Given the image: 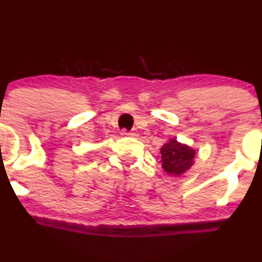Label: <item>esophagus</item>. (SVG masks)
<instances>
[{"instance_id":"esophagus-1","label":"esophagus","mask_w":262,"mask_h":262,"mask_svg":"<svg viewBox=\"0 0 262 262\" xmlns=\"http://www.w3.org/2000/svg\"><path fill=\"white\" fill-rule=\"evenodd\" d=\"M121 135H122V136H131V137H135V136H137V132H136V131H126V130H122V132H121Z\"/></svg>"}]
</instances>
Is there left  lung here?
<instances>
[{
	"label": "left lung",
	"instance_id": "obj_1",
	"mask_svg": "<svg viewBox=\"0 0 262 262\" xmlns=\"http://www.w3.org/2000/svg\"><path fill=\"white\" fill-rule=\"evenodd\" d=\"M195 155V149L177 141V139H170L160 149L162 168L168 174L178 177L192 167Z\"/></svg>",
	"mask_w": 262,
	"mask_h": 262
}]
</instances>
